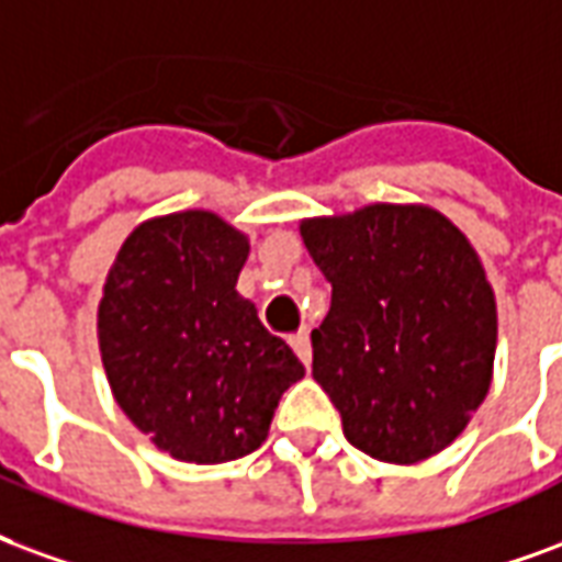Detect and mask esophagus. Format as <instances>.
<instances>
[{
    "mask_svg": "<svg viewBox=\"0 0 562 562\" xmlns=\"http://www.w3.org/2000/svg\"><path fill=\"white\" fill-rule=\"evenodd\" d=\"M290 347L296 350V356L302 359V366L308 368L311 366V338H308V329H299L293 338H290Z\"/></svg>",
    "mask_w": 562,
    "mask_h": 562,
    "instance_id": "34e87169",
    "label": "esophagus"
}]
</instances>
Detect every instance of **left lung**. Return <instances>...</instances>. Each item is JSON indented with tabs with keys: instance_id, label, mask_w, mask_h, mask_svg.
Wrapping results in <instances>:
<instances>
[{
	"instance_id": "1",
	"label": "left lung",
	"mask_w": 562,
	"mask_h": 562,
	"mask_svg": "<svg viewBox=\"0 0 562 562\" xmlns=\"http://www.w3.org/2000/svg\"><path fill=\"white\" fill-rule=\"evenodd\" d=\"M302 239L331 284L311 347L344 437L389 464L446 449L488 395L497 347L494 293L464 233L431 209L376 203L302 221Z\"/></svg>"
}]
</instances>
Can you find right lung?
<instances>
[{
    "label": "right lung",
    "mask_w": 562,
    "mask_h": 562,
    "mask_svg": "<svg viewBox=\"0 0 562 562\" xmlns=\"http://www.w3.org/2000/svg\"><path fill=\"white\" fill-rule=\"evenodd\" d=\"M248 239L212 212L131 233L98 308L110 389L151 443L191 464L251 454L305 368L236 293Z\"/></svg>",
    "instance_id": "obj_1"
}]
</instances>
